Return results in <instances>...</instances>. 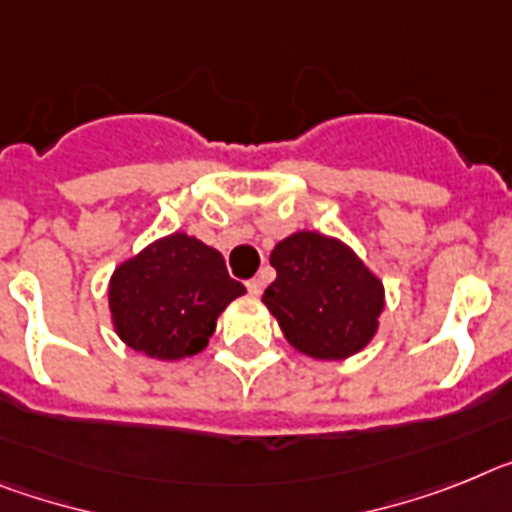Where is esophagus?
<instances>
[{
  "label": "esophagus",
  "mask_w": 512,
  "mask_h": 512,
  "mask_svg": "<svg viewBox=\"0 0 512 512\" xmlns=\"http://www.w3.org/2000/svg\"><path fill=\"white\" fill-rule=\"evenodd\" d=\"M262 288H265V278H262V275H257V278L247 281V291H250V296H260Z\"/></svg>",
  "instance_id": "1"
}]
</instances>
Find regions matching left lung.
I'll return each mask as SVG.
<instances>
[{"mask_svg":"<svg viewBox=\"0 0 512 512\" xmlns=\"http://www.w3.org/2000/svg\"><path fill=\"white\" fill-rule=\"evenodd\" d=\"M270 265L278 278L262 304L286 340L317 361H345L379 332L384 281L337 237L293 231L275 244Z\"/></svg>","mask_w":512,"mask_h":512,"instance_id":"8db88e82","label":"left lung"}]
</instances>
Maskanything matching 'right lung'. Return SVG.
<instances>
[{"mask_svg":"<svg viewBox=\"0 0 512 512\" xmlns=\"http://www.w3.org/2000/svg\"><path fill=\"white\" fill-rule=\"evenodd\" d=\"M244 293L226 273L219 250L175 231L113 270L110 322L128 348L157 361H180L206 350L221 311Z\"/></svg>","mask_w":512,"mask_h":512,"instance_id":"add662e5","label":"right lung"}]
</instances>
